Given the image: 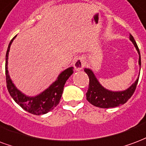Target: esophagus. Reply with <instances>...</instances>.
Returning a JSON list of instances; mask_svg holds the SVG:
<instances>
[{
    "mask_svg": "<svg viewBox=\"0 0 146 146\" xmlns=\"http://www.w3.org/2000/svg\"><path fill=\"white\" fill-rule=\"evenodd\" d=\"M73 66H74V69L76 71H79L83 69V67L84 66V61L83 58H77V59L74 61L73 62Z\"/></svg>",
    "mask_w": 146,
    "mask_h": 146,
    "instance_id": "esophagus-1",
    "label": "esophagus"
}]
</instances>
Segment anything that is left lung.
Segmentation results:
<instances>
[{
    "label": "left lung",
    "mask_w": 146,
    "mask_h": 146,
    "mask_svg": "<svg viewBox=\"0 0 146 146\" xmlns=\"http://www.w3.org/2000/svg\"><path fill=\"white\" fill-rule=\"evenodd\" d=\"M130 40L132 42L135 47L136 48L138 53L139 55V64L141 66V56L139 48L136 44V42L134 39L133 36L130 35ZM84 72L87 73L89 77V87L87 92L86 93L87 100L94 106L101 108H115L124 104L130 99L133 95L135 90L136 89V86L139 81V78L137 79L129 88L123 91H111L105 89L100 84L92 70L90 69H84Z\"/></svg>",
    "instance_id": "8db88e82"
}]
</instances>
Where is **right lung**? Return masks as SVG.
<instances>
[{
    "label": "right lung",
    "instance_id": "add662e5",
    "mask_svg": "<svg viewBox=\"0 0 146 146\" xmlns=\"http://www.w3.org/2000/svg\"><path fill=\"white\" fill-rule=\"evenodd\" d=\"M16 36L17 35H15L11 40L6 52L5 74H6L7 90L14 100L25 111L35 115L46 114L48 111L53 110L59 103V100L61 99L62 94L63 92L64 85L68 78L73 74V67L68 68L62 72L59 75L56 80L40 94L35 97H28L16 88L10 78L8 70H7V59H8L10 47L13 40L15 39Z\"/></svg>",
    "mask_w": 146,
    "mask_h": 146
}]
</instances>
